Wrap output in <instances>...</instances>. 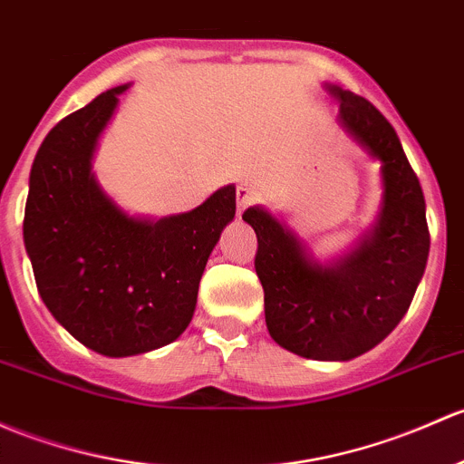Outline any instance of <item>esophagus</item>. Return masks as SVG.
I'll use <instances>...</instances> for the list:
<instances>
[{
  "instance_id": "34e87169",
  "label": "esophagus",
  "mask_w": 464,
  "mask_h": 464,
  "mask_svg": "<svg viewBox=\"0 0 464 464\" xmlns=\"http://www.w3.org/2000/svg\"><path fill=\"white\" fill-rule=\"evenodd\" d=\"M253 198H256V188L251 187L248 182H237V188H236V199H237V213H242L248 204L253 202Z\"/></svg>"
}]
</instances>
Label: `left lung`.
<instances>
[{
    "mask_svg": "<svg viewBox=\"0 0 464 464\" xmlns=\"http://www.w3.org/2000/svg\"><path fill=\"white\" fill-rule=\"evenodd\" d=\"M324 89L340 102V126L382 164L375 224L347 256L320 265L262 207L246 208L242 219L257 236L256 273L271 338L302 358L344 362L382 343L407 314L427 266L429 228L425 195L393 126L364 97Z\"/></svg>",
    "mask_w": 464,
    "mask_h": 464,
    "instance_id": "left-lung-1",
    "label": "left lung"
}]
</instances>
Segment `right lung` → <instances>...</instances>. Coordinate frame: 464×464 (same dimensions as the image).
Masks as SVG:
<instances>
[{"label":"right lung","instance_id":"obj_1","mask_svg":"<svg viewBox=\"0 0 464 464\" xmlns=\"http://www.w3.org/2000/svg\"><path fill=\"white\" fill-rule=\"evenodd\" d=\"M126 89L102 92L53 126L33 162L24 213L44 304L72 338L109 358L184 334L208 256L236 216L233 184L162 219L129 216L102 191L92 155Z\"/></svg>","mask_w":464,"mask_h":464}]
</instances>
